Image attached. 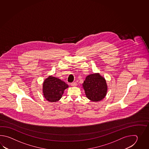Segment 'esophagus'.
<instances>
[{
	"mask_svg": "<svg viewBox=\"0 0 149 149\" xmlns=\"http://www.w3.org/2000/svg\"><path fill=\"white\" fill-rule=\"evenodd\" d=\"M71 86H76L77 85V82H72V83H71Z\"/></svg>",
	"mask_w": 149,
	"mask_h": 149,
	"instance_id": "esophagus-1",
	"label": "esophagus"
}]
</instances>
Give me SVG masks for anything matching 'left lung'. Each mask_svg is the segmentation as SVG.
<instances>
[{
  "instance_id": "left-lung-1",
  "label": "left lung",
  "mask_w": 149,
  "mask_h": 149,
  "mask_svg": "<svg viewBox=\"0 0 149 149\" xmlns=\"http://www.w3.org/2000/svg\"><path fill=\"white\" fill-rule=\"evenodd\" d=\"M82 86L85 91L86 97L92 101H100L104 98L107 94L106 81L98 73L87 76Z\"/></svg>"
}]
</instances>
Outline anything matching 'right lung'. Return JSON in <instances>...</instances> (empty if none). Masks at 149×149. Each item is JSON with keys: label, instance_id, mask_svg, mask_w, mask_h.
Segmentation results:
<instances>
[{"label": "right lung", "instance_id": "obj_1", "mask_svg": "<svg viewBox=\"0 0 149 149\" xmlns=\"http://www.w3.org/2000/svg\"><path fill=\"white\" fill-rule=\"evenodd\" d=\"M68 85L60 79L49 76L45 80L43 84V93L45 98L48 101H58L62 97L64 91Z\"/></svg>", "mask_w": 149, "mask_h": 149}]
</instances>
